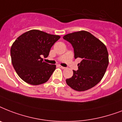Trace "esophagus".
Listing matches in <instances>:
<instances>
[{"mask_svg": "<svg viewBox=\"0 0 122 122\" xmlns=\"http://www.w3.org/2000/svg\"><path fill=\"white\" fill-rule=\"evenodd\" d=\"M58 66H59V68H60L63 69V70H64V69H65V68H65V67H63V66H61V65H58Z\"/></svg>", "mask_w": 122, "mask_h": 122, "instance_id": "1", "label": "esophagus"}]
</instances>
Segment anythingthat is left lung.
I'll return each instance as SVG.
<instances>
[{"label": "left lung", "mask_w": 122, "mask_h": 122, "mask_svg": "<svg viewBox=\"0 0 122 122\" xmlns=\"http://www.w3.org/2000/svg\"><path fill=\"white\" fill-rule=\"evenodd\" d=\"M74 49L75 58L82 60L78 70H73L72 77L66 80L67 85L75 91H85L92 88L104 76L109 64L106 46L87 31H79L65 35Z\"/></svg>", "instance_id": "left-lung-1"}]
</instances>
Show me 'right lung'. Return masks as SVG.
<instances>
[{
    "mask_svg": "<svg viewBox=\"0 0 122 122\" xmlns=\"http://www.w3.org/2000/svg\"><path fill=\"white\" fill-rule=\"evenodd\" d=\"M60 37L31 30L17 38L10 48V56L14 70L22 80L33 85L49 80L56 66L43 61L41 56L47 57L52 46Z\"/></svg>",
    "mask_w": 122,
    "mask_h": 122,
    "instance_id": "add662e5",
    "label": "right lung"
}]
</instances>
